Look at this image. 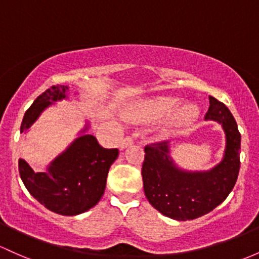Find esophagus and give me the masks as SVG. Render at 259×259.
<instances>
[{"instance_id":"esophagus-1","label":"esophagus","mask_w":259,"mask_h":259,"mask_svg":"<svg viewBox=\"0 0 259 259\" xmlns=\"http://www.w3.org/2000/svg\"><path fill=\"white\" fill-rule=\"evenodd\" d=\"M133 144H134V139H133L132 136H125L120 143V149L123 150V149H125V147L130 146V145H133Z\"/></svg>"}]
</instances>
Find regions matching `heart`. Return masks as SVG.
Listing matches in <instances>:
<instances>
[{"label":"heart","instance_id":"heart-1","mask_svg":"<svg viewBox=\"0 0 259 259\" xmlns=\"http://www.w3.org/2000/svg\"><path fill=\"white\" fill-rule=\"evenodd\" d=\"M180 104V99L173 97H160L149 101L145 103L140 109H138L133 116L139 120H149V119H156L164 116L176 109ZM199 109L193 104H186L177 110L173 116L175 124H189L197 119Z\"/></svg>","mask_w":259,"mask_h":259}]
</instances>
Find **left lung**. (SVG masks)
Masks as SVG:
<instances>
[{
    "label": "left lung",
    "instance_id": "left-lung-1",
    "mask_svg": "<svg viewBox=\"0 0 259 259\" xmlns=\"http://www.w3.org/2000/svg\"><path fill=\"white\" fill-rule=\"evenodd\" d=\"M205 119L217 120L226 134L224 160L208 172H186L169 157L168 141L145 146L141 168L144 192L155 209L175 220H193L223 203L235 187L240 171L241 134L237 123L223 102L209 97Z\"/></svg>",
    "mask_w": 259,
    "mask_h": 259
}]
</instances>
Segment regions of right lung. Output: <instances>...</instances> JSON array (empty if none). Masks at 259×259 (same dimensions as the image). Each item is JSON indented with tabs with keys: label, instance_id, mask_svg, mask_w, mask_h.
Returning <instances> with one entry per match:
<instances>
[{
	"label": "right lung",
	"instance_id": "1",
	"mask_svg": "<svg viewBox=\"0 0 259 259\" xmlns=\"http://www.w3.org/2000/svg\"><path fill=\"white\" fill-rule=\"evenodd\" d=\"M66 86L56 84L41 93L25 112L21 134L53 102L66 98ZM84 132V130H83ZM119 155L118 149H104L93 135L76 139L69 149L50 163L48 171L35 172L24 160L18 169L25 188L47 209L60 215H78L93 208L106 189L110 166Z\"/></svg>",
	"mask_w": 259,
	"mask_h": 259
}]
</instances>
